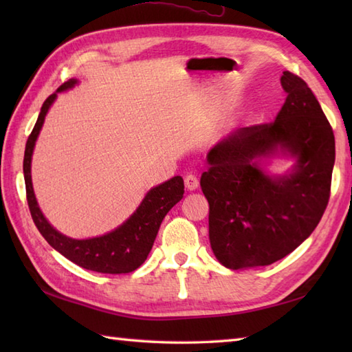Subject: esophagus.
<instances>
[{"mask_svg":"<svg viewBox=\"0 0 352 352\" xmlns=\"http://www.w3.org/2000/svg\"><path fill=\"white\" fill-rule=\"evenodd\" d=\"M198 184H199V182H198V178L193 175V174H188L184 177V186L186 188H188L189 190H195L197 188H198Z\"/></svg>","mask_w":352,"mask_h":352,"instance_id":"obj_1","label":"esophagus"}]
</instances>
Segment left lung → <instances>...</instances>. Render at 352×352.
Here are the masks:
<instances>
[{"label":"left lung","mask_w":352,"mask_h":352,"mask_svg":"<svg viewBox=\"0 0 352 352\" xmlns=\"http://www.w3.org/2000/svg\"><path fill=\"white\" fill-rule=\"evenodd\" d=\"M287 94L272 122L242 126L207 155L201 189L208 237L230 269L267 266L296 250L316 228L331 190L334 133L305 81L284 71ZM281 147L297 157L289 176L269 177L256 160Z\"/></svg>","instance_id":"8db88e82"}]
</instances>
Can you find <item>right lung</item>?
<instances>
[{
    "mask_svg": "<svg viewBox=\"0 0 352 352\" xmlns=\"http://www.w3.org/2000/svg\"><path fill=\"white\" fill-rule=\"evenodd\" d=\"M76 80H69L57 89V92L65 91L76 85ZM57 94L50 95L42 104L41 113L34 124L32 134L28 136L24 154V178H25V192L30 213L37 230L45 237L52 248L58 251L72 263L89 271L101 274H129L138 269L146 260L149 251H151L155 236L159 233L160 223L164 216L174 207L178 201L183 198L184 183L182 177H174L170 180L159 184L151 189L145 199L142 201L139 208L134 212L129 221H125L121 227L115 231L101 237L86 239V241H77V239L66 237L52 228L48 221L43 218L41 208L37 207L34 198L32 174V154L34 142L39 136L45 115L56 100Z\"/></svg>",
    "mask_w": 352,
    "mask_h": 352,
    "instance_id": "right-lung-1",
    "label": "right lung"
}]
</instances>
